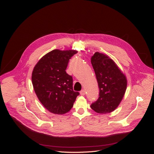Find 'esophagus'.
Masks as SVG:
<instances>
[{
  "label": "esophagus",
  "instance_id": "esophagus-1",
  "mask_svg": "<svg viewBox=\"0 0 154 154\" xmlns=\"http://www.w3.org/2000/svg\"><path fill=\"white\" fill-rule=\"evenodd\" d=\"M80 94L82 95V96H84L85 94V91L84 89H82L81 91H80Z\"/></svg>",
  "mask_w": 154,
  "mask_h": 154
}]
</instances>
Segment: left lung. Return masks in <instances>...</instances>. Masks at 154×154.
<instances>
[{
	"label": "left lung",
	"instance_id": "8db88e82",
	"mask_svg": "<svg viewBox=\"0 0 154 154\" xmlns=\"http://www.w3.org/2000/svg\"><path fill=\"white\" fill-rule=\"evenodd\" d=\"M98 87L99 97L91 105L97 113L107 114L117 108L127 88L125 76L107 56L96 52L91 58Z\"/></svg>",
	"mask_w": 154,
	"mask_h": 154
}]
</instances>
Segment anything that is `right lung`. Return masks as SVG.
Segmentation results:
<instances>
[{"label":"right lung","mask_w":154,"mask_h":154,"mask_svg":"<svg viewBox=\"0 0 154 154\" xmlns=\"http://www.w3.org/2000/svg\"><path fill=\"white\" fill-rule=\"evenodd\" d=\"M76 51L53 50L42 58L34 67L32 83L36 94L46 109L57 114L67 113L80 94L73 91L72 77L66 70Z\"/></svg>","instance_id":"1"}]
</instances>
